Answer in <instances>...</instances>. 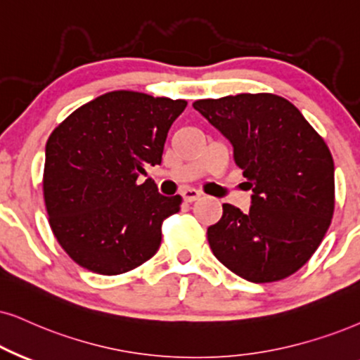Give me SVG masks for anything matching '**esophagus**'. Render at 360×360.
<instances>
[{"label":"esophagus","instance_id":"obj_1","mask_svg":"<svg viewBox=\"0 0 360 360\" xmlns=\"http://www.w3.org/2000/svg\"><path fill=\"white\" fill-rule=\"evenodd\" d=\"M181 195H183V199L186 202H193L195 201V199H199L202 195L201 191L198 189H193V188H186L183 189V193H181Z\"/></svg>","mask_w":360,"mask_h":360}]
</instances>
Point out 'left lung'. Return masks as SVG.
<instances>
[{
    "mask_svg": "<svg viewBox=\"0 0 360 360\" xmlns=\"http://www.w3.org/2000/svg\"><path fill=\"white\" fill-rule=\"evenodd\" d=\"M193 108L234 148L252 189L243 212L222 204L207 227L212 254L245 281H281L306 264L334 214V161L326 141L288 99L271 93L199 99Z\"/></svg>",
    "mask_w": 360,
    "mask_h": 360,
    "instance_id": "8db88e82",
    "label": "left lung"
}]
</instances>
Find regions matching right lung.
I'll return each instance as SVG.
<instances>
[{
  "label": "right lung",
  "instance_id": "obj_1",
  "mask_svg": "<svg viewBox=\"0 0 360 360\" xmlns=\"http://www.w3.org/2000/svg\"><path fill=\"white\" fill-rule=\"evenodd\" d=\"M184 99L111 91L71 112L46 143L43 194L59 245L91 272L116 276L158 252L161 226L179 211L146 176L161 165Z\"/></svg>",
  "mask_w": 360,
  "mask_h": 360
}]
</instances>
